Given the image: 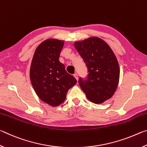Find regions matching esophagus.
<instances>
[{"mask_svg": "<svg viewBox=\"0 0 147 147\" xmlns=\"http://www.w3.org/2000/svg\"><path fill=\"white\" fill-rule=\"evenodd\" d=\"M74 78H75L76 79V80L77 81H78V74H77L76 73H75V74H74Z\"/></svg>", "mask_w": 147, "mask_h": 147, "instance_id": "34e87169", "label": "esophagus"}]
</instances>
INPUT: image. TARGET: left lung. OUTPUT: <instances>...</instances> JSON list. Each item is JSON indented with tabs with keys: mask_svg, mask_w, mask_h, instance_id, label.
I'll use <instances>...</instances> for the list:
<instances>
[{
	"mask_svg": "<svg viewBox=\"0 0 147 147\" xmlns=\"http://www.w3.org/2000/svg\"><path fill=\"white\" fill-rule=\"evenodd\" d=\"M74 47L88 71L86 80L80 77V86L92 102H104L113 95L118 86L120 69L115 54L97 37L76 41Z\"/></svg>",
	"mask_w": 147,
	"mask_h": 147,
	"instance_id": "8db88e82",
	"label": "left lung"
}]
</instances>
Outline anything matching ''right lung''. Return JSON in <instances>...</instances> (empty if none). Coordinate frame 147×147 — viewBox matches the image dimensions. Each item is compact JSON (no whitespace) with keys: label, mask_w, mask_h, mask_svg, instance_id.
<instances>
[{"label":"right lung","mask_w":147,"mask_h":147,"mask_svg":"<svg viewBox=\"0 0 147 147\" xmlns=\"http://www.w3.org/2000/svg\"><path fill=\"white\" fill-rule=\"evenodd\" d=\"M63 45L64 41L56 39L42 42L35 51L30 70L31 83L37 95L53 107L63 102L69 89L77 82L59 60Z\"/></svg>","instance_id":"1"}]
</instances>
